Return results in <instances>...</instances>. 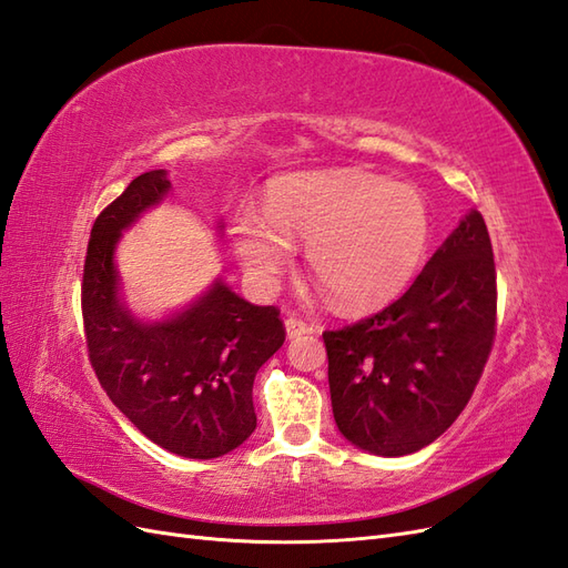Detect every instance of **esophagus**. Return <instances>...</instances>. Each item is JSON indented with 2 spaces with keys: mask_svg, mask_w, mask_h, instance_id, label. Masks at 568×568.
I'll return each instance as SVG.
<instances>
[{
  "mask_svg": "<svg viewBox=\"0 0 568 568\" xmlns=\"http://www.w3.org/2000/svg\"><path fill=\"white\" fill-rule=\"evenodd\" d=\"M307 331H310V328H307V324L302 322V318H297V316H287V318H285V333H287L290 341H295V338L304 336V333H307Z\"/></svg>",
  "mask_w": 568,
  "mask_h": 568,
  "instance_id": "esophagus-1",
  "label": "esophagus"
}]
</instances>
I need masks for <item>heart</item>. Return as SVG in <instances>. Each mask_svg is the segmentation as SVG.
Here are the masks:
<instances>
[{
    "instance_id": "b5f03b06",
    "label": "heart",
    "mask_w": 568,
    "mask_h": 568,
    "mask_svg": "<svg viewBox=\"0 0 568 568\" xmlns=\"http://www.w3.org/2000/svg\"><path fill=\"white\" fill-rule=\"evenodd\" d=\"M235 254L250 281L273 290L307 244V266L333 304L374 310L403 295L423 268L432 213L415 186L359 168L290 174L273 182L264 213L232 221Z\"/></svg>"
}]
</instances>
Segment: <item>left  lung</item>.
I'll list each match as a JSON object with an SVG mask.
<instances>
[{
    "mask_svg": "<svg viewBox=\"0 0 568 568\" xmlns=\"http://www.w3.org/2000/svg\"><path fill=\"white\" fill-rule=\"evenodd\" d=\"M497 322L485 217L465 213L408 293L324 331L336 425L374 456H408L456 423L483 376Z\"/></svg>",
    "mask_w": 568,
    "mask_h": 568,
    "instance_id": "1",
    "label": "left lung"
}]
</instances>
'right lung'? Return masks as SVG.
I'll return each instance as SVG.
<instances>
[{"label": "right lung", "instance_id": "obj_1", "mask_svg": "<svg viewBox=\"0 0 568 568\" xmlns=\"http://www.w3.org/2000/svg\"><path fill=\"white\" fill-rule=\"evenodd\" d=\"M168 194L165 170L143 172L95 217L81 285L85 343L100 386L129 423L170 454L209 460L256 429L254 376L285 328L278 310L242 300L221 278L160 322L129 310L114 250Z\"/></svg>", "mask_w": 568, "mask_h": 568}]
</instances>
